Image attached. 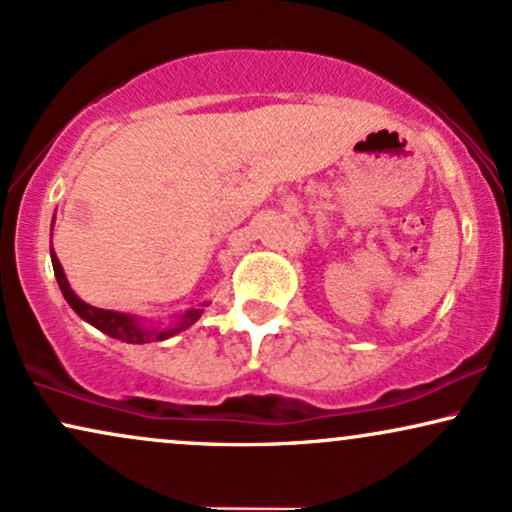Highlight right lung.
Instances as JSON below:
<instances>
[{
  "label": "right lung",
  "mask_w": 512,
  "mask_h": 512,
  "mask_svg": "<svg viewBox=\"0 0 512 512\" xmlns=\"http://www.w3.org/2000/svg\"><path fill=\"white\" fill-rule=\"evenodd\" d=\"M52 266H54L56 282H59V289H61L63 299L68 301V306H71L73 311L78 313L82 320H85V323L97 327L99 332L109 334V337L121 339V342H128V344L163 342V339L173 337V334L187 330L189 325L197 323V320L201 318V313H204V306H208V304H201L197 308H189V311H185L182 315H175V323H170L166 327H154V325L144 323V320L137 318V315L106 311V308L85 304V301H82L80 296L73 292L71 285H68L66 273H63V268H61V261L54 254V246H52Z\"/></svg>",
  "instance_id": "obj_1"
}]
</instances>
